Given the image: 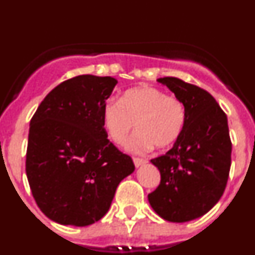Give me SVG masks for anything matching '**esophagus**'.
<instances>
[{
    "label": "esophagus",
    "instance_id": "esophagus-1",
    "mask_svg": "<svg viewBox=\"0 0 255 255\" xmlns=\"http://www.w3.org/2000/svg\"><path fill=\"white\" fill-rule=\"evenodd\" d=\"M132 161H134V164H135V167H139V166H141V164H144L145 163V159H143V158H136V157H135V158H132Z\"/></svg>",
    "mask_w": 255,
    "mask_h": 255
}]
</instances>
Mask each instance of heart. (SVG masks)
I'll return each instance as SVG.
<instances>
[{"instance_id":"b5f03b06","label":"heart","mask_w":255,"mask_h":255,"mask_svg":"<svg viewBox=\"0 0 255 255\" xmlns=\"http://www.w3.org/2000/svg\"><path fill=\"white\" fill-rule=\"evenodd\" d=\"M185 120L184 103L152 85L131 88L119 102L108 101L102 108V125L115 144L123 143L135 124L136 131L124 144L131 153L170 147L184 130Z\"/></svg>"}]
</instances>
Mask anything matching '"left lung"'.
I'll list each match as a JSON object with an SVG mask.
<instances>
[{"instance_id":"8db88e82","label":"left lung","mask_w":255,"mask_h":255,"mask_svg":"<svg viewBox=\"0 0 255 255\" xmlns=\"http://www.w3.org/2000/svg\"><path fill=\"white\" fill-rule=\"evenodd\" d=\"M157 82L184 103L186 120L173 147L150 161L159 170L161 182L148 200L163 220L188 222L211 211L226 188L233 149L227 116L197 85L168 76Z\"/></svg>"}]
</instances>
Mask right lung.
<instances>
[{"mask_svg": "<svg viewBox=\"0 0 255 255\" xmlns=\"http://www.w3.org/2000/svg\"><path fill=\"white\" fill-rule=\"evenodd\" d=\"M117 80L79 75L46 96L29 128L25 171L40 211L60 225L89 226L110 209L135 166L107 139L102 108Z\"/></svg>", "mask_w": 255, "mask_h": 255, "instance_id": "add662e5", "label": "right lung"}]
</instances>
